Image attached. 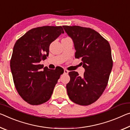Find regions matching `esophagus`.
I'll use <instances>...</instances> for the list:
<instances>
[{
  "label": "esophagus",
  "instance_id": "1",
  "mask_svg": "<svg viewBox=\"0 0 130 130\" xmlns=\"http://www.w3.org/2000/svg\"><path fill=\"white\" fill-rule=\"evenodd\" d=\"M69 73V71H68L67 69H64V73L65 74H68Z\"/></svg>",
  "mask_w": 130,
  "mask_h": 130
}]
</instances>
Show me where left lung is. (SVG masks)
Wrapping results in <instances>:
<instances>
[{
    "label": "left lung",
    "mask_w": 130,
    "mask_h": 130,
    "mask_svg": "<svg viewBox=\"0 0 130 130\" xmlns=\"http://www.w3.org/2000/svg\"><path fill=\"white\" fill-rule=\"evenodd\" d=\"M72 39L75 58H81L85 69L83 77L77 72H70L67 93L72 101L80 105H89L95 102L108 84L113 67L111 48L105 39L90 28L62 26Z\"/></svg>",
    "instance_id": "1"
}]
</instances>
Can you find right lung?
I'll list each match as a JSON object with an SVG mask.
<instances>
[{
  "mask_svg": "<svg viewBox=\"0 0 130 130\" xmlns=\"http://www.w3.org/2000/svg\"><path fill=\"white\" fill-rule=\"evenodd\" d=\"M64 31L62 26L33 28L14 44L10 68L16 90L28 104L38 105L50 100L63 69L43 68L40 62L48 56L49 46Z\"/></svg>",
  "mask_w": 130,
  "mask_h": 130,
  "instance_id": "obj_1",
  "label": "right lung"
}]
</instances>
